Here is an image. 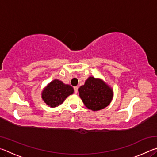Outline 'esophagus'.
Segmentation results:
<instances>
[{
    "label": "esophagus",
    "instance_id": "esophagus-1",
    "mask_svg": "<svg viewBox=\"0 0 157 157\" xmlns=\"http://www.w3.org/2000/svg\"><path fill=\"white\" fill-rule=\"evenodd\" d=\"M78 91V86L74 87V92H75V94H77Z\"/></svg>",
    "mask_w": 157,
    "mask_h": 157
}]
</instances>
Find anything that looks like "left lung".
<instances>
[{"instance_id":"8db88e82","label":"left lung","mask_w":157,"mask_h":157,"mask_svg":"<svg viewBox=\"0 0 157 157\" xmlns=\"http://www.w3.org/2000/svg\"><path fill=\"white\" fill-rule=\"evenodd\" d=\"M79 95L86 107L92 111H99L110 104L113 91L102 79L89 77L79 87Z\"/></svg>"}]
</instances>
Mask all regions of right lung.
<instances>
[{"mask_svg": "<svg viewBox=\"0 0 157 157\" xmlns=\"http://www.w3.org/2000/svg\"><path fill=\"white\" fill-rule=\"evenodd\" d=\"M74 90L68 84H63L59 79H54L41 93L44 102L50 107H56L62 104L68 95L73 94Z\"/></svg>", "mask_w": 157, "mask_h": 157, "instance_id": "add662e5", "label": "right lung"}]
</instances>
